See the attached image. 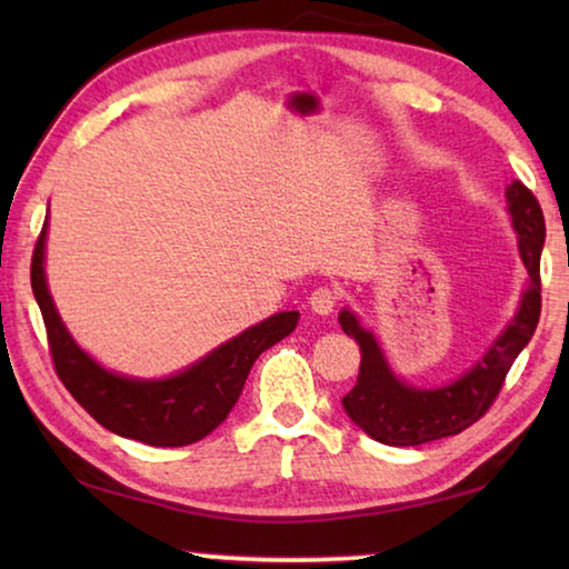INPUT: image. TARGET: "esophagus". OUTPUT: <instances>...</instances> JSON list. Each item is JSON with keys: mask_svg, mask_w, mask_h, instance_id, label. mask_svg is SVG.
I'll return each instance as SVG.
<instances>
[{"mask_svg": "<svg viewBox=\"0 0 569 569\" xmlns=\"http://www.w3.org/2000/svg\"><path fill=\"white\" fill-rule=\"evenodd\" d=\"M308 303H311L316 313L329 316V313H333L336 303H339V291H336V288H329V286H319L311 293V298H308Z\"/></svg>", "mask_w": 569, "mask_h": 569, "instance_id": "34e87169", "label": "esophagus"}]
</instances>
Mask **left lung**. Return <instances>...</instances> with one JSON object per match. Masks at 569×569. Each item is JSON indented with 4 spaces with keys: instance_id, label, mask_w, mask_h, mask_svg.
Wrapping results in <instances>:
<instances>
[{
    "instance_id": "1",
    "label": "left lung",
    "mask_w": 569,
    "mask_h": 569,
    "mask_svg": "<svg viewBox=\"0 0 569 569\" xmlns=\"http://www.w3.org/2000/svg\"><path fill=\"white\" fill-rule=\"evenodd\" d=\"M507 203L519 236V256L529 273V288L519 303L515 321L499 336L485 359L449 387L413 389L393 377L373 336L361 329L351 311H341L343 333L356 339L361 351L356 387L341 399L346 413L371 439L389 447H417L427 441L455 437L479 421L497 401L519 351L537 329L542 311V278L539 258L545 246V216L532 190L515 180L507 188Z\"/></svg>"
}]
</instances>
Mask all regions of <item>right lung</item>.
I'll list each match as a JSON object with an SVG mask.
<instances>
[{
    "mask_svg": "<svg viewBox=\"0 0 569 569\" xmlns=\"http://www.w3.org/2000/svg\"><path fill=\"white\" fill-rule=\"evenodd\" d=\"M44 236L47 220L34 243L30 278L57 377L94 421L142 445L188 447L208 437L236 407L253 361L286 339L298 323V311L276 313L218 346L203 361L192 363L172 379L138 381L118 377L94 363L60 321L44 283Z\"/></svg>",
    "mask_w": 569,
    "mask_h": 569,
    "instance_id": "right-lung-1",
    "label": "right lung"
}]
</instances>
